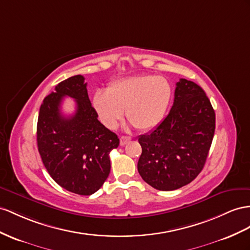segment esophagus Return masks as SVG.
I'll return each instance as SVG.
<instances>
[{
  "instance_id": "esophagus-1",
  "label": "esophagus",
  "mask_w": 250,
  "mask_h": 250,
  "mask_svg": "<svg viewBox=\"0 0 250 250\" xmlns=\"http://www.w3.org/2000/svg\"><path fill=\"white\" fill-rule=\"evenodd\" d=\"M131 140V137L129 136H121L120 137V146H125Z\"/></svg>"
}]
</instances>
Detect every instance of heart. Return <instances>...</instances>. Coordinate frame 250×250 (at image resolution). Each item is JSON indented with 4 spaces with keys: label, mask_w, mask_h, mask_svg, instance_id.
Masks as SVG:
<instances>
[{
    "label": "heart",
    "mask_w": 250,
    "mask_h": 250,
    "mask_svg": "<svg viewBox=\"0 0 250 250\" xmlns=\"http://www.w3.org/2000/svg\"><path fill=\"white\" fill-rule=\"evenodd\" d=\"M171 99V85L162 76H133L113 82L106 94L98 92L94 106L108 129L116 127L123 111L130 123L140 131L155 127L167 111Z\"/></svg>",
    "instance_id": "heart-1"
}]
</instances>
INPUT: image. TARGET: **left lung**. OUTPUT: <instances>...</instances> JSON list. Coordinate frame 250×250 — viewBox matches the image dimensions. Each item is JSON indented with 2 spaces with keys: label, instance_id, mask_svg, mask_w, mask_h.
Masks as SVG:
<instances>
[{
  "label": "left lung",
  "instance_id": "8db88e82",
  "mask_svg": "<svg viewBox=\"0 0 250 250\" xmlns=\"http://www.w3.org/2000/svg\"><path fill=\"white\" fill-rule=\"evenodd\" d=\"M215 130V113L204 89L181 79L174 102L156 127L138 137L142 155L137 169L143 180L157 190L171 191L200 174Z\"/></svg>",
  "mask_w": 250,
  "mask_h": 250
}]
</instances>
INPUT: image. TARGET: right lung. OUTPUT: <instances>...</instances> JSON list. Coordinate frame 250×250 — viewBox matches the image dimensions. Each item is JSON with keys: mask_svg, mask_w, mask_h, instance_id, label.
I'll list each match as a JSON object with an SVG mask.
<instances>
[{"mask_svg": "<svg viewBox=\"0 0 250 250\" xmlns=\"http://www.w3.org/2000/svg\"><path fill=\"white\" fill-rule=\"evenodd\" d=\"M84 77L63 80L44 98L37 125L38 150L53 180L67 191L91 195L101 188L111 171L110 152L119 138L98 120L89 101ZM76 100L70 117L61 113L64 97Z\"/></svg>", "mask_w": 250, "mask_h": 250, "instance_id": "1", "label": "right lung"}]
</instances>
